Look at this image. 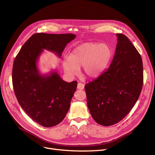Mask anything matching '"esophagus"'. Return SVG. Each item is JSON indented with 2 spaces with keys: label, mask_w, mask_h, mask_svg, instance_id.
<instances>
[{
  "label": "esophagus",
  "mask_w": 155,
  "mask_h": 155,
  "mask_svg": "<svg viewBox=\"0 0 155 155\" xmlns=\"http://www.w3.org/2000/svg\"><path fill=\"white\" fill-rule=\"evenodd\" d=\"M84 84H83L82 83H78L77 85V88L79 89V90H83L84 88Z\"/></svg>",
  "instance_id": "esophagus-1"
}]
</instances>
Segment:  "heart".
<instances>
[{
  "label": "heart",
  "instance_id": "b5f03b06",
  "mask_svg": "<svg viewBox=\"0 0 155 155\" xmlns=\"http://www.w3.org/2000/svg\"><path fill=\"white\" fill-rule=\"evenodd\" d=\"M112 57L113 50L109 45L86 43L73 49L68 58L63 60V67L70 75H76L82 67L87 76L96 77L107 68Z\"/></svg>",
  "mask_w": 155,
  "mask_h": 155
}]
</instances>
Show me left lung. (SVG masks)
<instances>
[{"instance_id": "1", "label": "left lung", "mask_w": 155, "mask_h": 155, "mask_svg": "<svg viewBox=\"0 0 155 155\" xmlns=\"http://www.w3.org/2000/svg\"><path fill=\"white\" fill-rule=\"evenodd\" d=\"M109 68L85 85L87 106L98 124L109 126L124 119L137 102L143 84L140 54L123 34Z\"/></svg>"}]
</instances>
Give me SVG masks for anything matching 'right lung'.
Listing matches in <instances>:
<instances>
[{
  "instance_id": "add662e5",
  "label": "right lung",
  "mask_w": 155,
  "mask_h": 155,
  "mask_svg": "<svg viewBox=\"0 0 155 155\" xmlns=\"http://www.w3.org/2000/svg\"><path fill=\"white\" fill-rule=\"evenodd\" d=\"M73 34L32 35L16 56L12 68V84L21 107L36 123L50 127L60 123L70 109L77 81L67 82L56 71L41 75L37 67L39 56L47 50L59 58Z\"/></svg>"
}]
</instances>
